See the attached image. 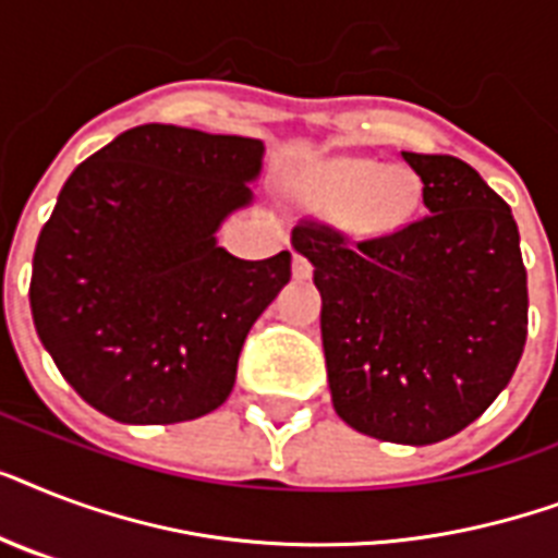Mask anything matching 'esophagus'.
<instances>
[{"mask_svg": "<svg viewBox=\"0 0 558 558\" xmlns=\"http://www.w3.org/2000/svg\"><path fill=\"white\" fill-rule=\"evenodd\" d=\"M292 275H295L298 280H306L310 275H313V263L306 260L304 254L295 252V257H292Z\"/></svg>", "mask_w": 558, "mask_h": 558, "instance_id": "34e87169", "label": "esophagus"}]
</instances>
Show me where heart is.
<instances>
[{"mask_svg": "<svg viewBox=\"0 0 558 558\" xmlns=\"http://www.w3.org/2000/svg\"><path fill=\"white\" fill-rule=\"evenodd\" d=\"M322 208L341 205L339 219L353 231H388L414 202V182L399 168H379L371 159H327L310 182Z\"/></svg>", "mask_w": 558, "mask_h": 558, "instance_id": "1", "label": "heart"}]
</instances>
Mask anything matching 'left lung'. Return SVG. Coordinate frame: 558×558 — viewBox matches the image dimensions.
I'll return each mask as SVG.
<instances>
[{
	"label": "left lung",
	"instance_id": "obj_1",
	"mask_svg": "<svg viewBox=\"0 0 558 558\" xmlns=\"http://www.w3.org/2000/svg\"><path fill=\"white\" fill-rule=\"evenodd\" d=\"M423 217L350 236L306 217L336 414L388 442L446 440L493 405L527 341V269L510 205L454 156L402 153Z\"/></svg>",
	"mask_w": 558,
	"mask_h": 558
}]
</instances>
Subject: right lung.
Listing matches in <instances>:
<instances>
[{"instance_id":"obj_1","label":"right lung","mask_w":558,"mask_h":558,"mask_svg":"<svg viewBox=\"0 0 558 558\" xmlns=\"http://www.w3.org/2000/svg\"><path fill=\"white\" fill-rule=\"evenodd\" d=\"M263 144L142 124L77 165L39 231L31 315L57 371L100 414L170 425L234 388L252 324L292 254L240 260L214 231L252 199Z\"/></svg>"}]
</instances>
